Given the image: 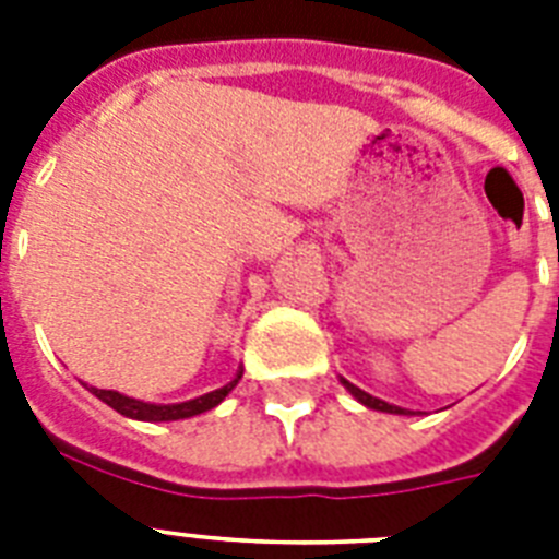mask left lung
I'll return each mask as SVG.
<instances>
[{
	"label": "left lung",
	"mask_w": 559,
	"mask_h": 559,
	"mask_svg": "<svg viewBox=\"0 0 559 559\" xmlns=\"http://www.w3.org/2000/svg\"><path fill=\"white\" fill-rule=\"evenodd\" d=\"M344 386L349 389L352 395L358 397V401L364 403V406H369V409H378V412H392V415H406V412H403L401 406H392V403H386V401H378V397L367 395V392H364V389H358V386H355V383L344 381Z\"/></svg>",
	"instance_id": "left-lung-1"
}]
</instances>
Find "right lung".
Returning a JSON list of instances; mask_svg holds the SVG:
<instances>
[{"label":"right lung","mask_w":559,"mask_h":559,"mask_svg":"<svg viewBox=\"0 0 559 559\" xmlns=\"http://www.w3.org/2000/svg\"><path fill=\"white\" fill-rule=\"evenodd\" d=\"M241 381V372L227 383V386L215 389V392H207V395L195 397V401H187V403H173V406H156V403H144V401H135V397L128 395H119V392H112V389H96V386H87L98 401H105L107 406L119 412L124 417H133V420H181V417H192V415H201V412L213 409L224 397L236 389V383Z\"/></svg>","instance_id":"obj_1"}]
</instances>
